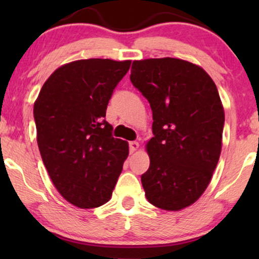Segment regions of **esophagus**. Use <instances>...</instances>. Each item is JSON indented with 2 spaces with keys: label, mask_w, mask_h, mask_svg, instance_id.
Here are the masks:
<instances>
[{
  "label": "esophagus",
  "mask_w": 259,
  "mask_h": 259,
  "mask_svg": "<svg viewBox=\"0 0 259 259\" xmlns=\"http://www.w3.org/2000/svg\"><path fill=\"white\" fill-rule=\"evenodd\" d=\"M138 148H139V143H137V141H131L130 143V152L131 153H134Z\"/></svg>",
  "instance_id": "esophagus-1"
}]
</instances>
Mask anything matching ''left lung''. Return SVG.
<instances>
[{
	"mask_svg": "<svg viewBox=\"0 0 259 259\" xmlns=\"http://www.w3.org/2000/svg\"><path fill=\"white\" fill-rule=\"evenodd\" d=\"M130 79L153 114L145 196L179 211L199 199L218 164L225 121L218 90L201 67L173 58L133 61Z\"/></svg>",
	"mask_w": 259,
	"mask_h": 259,
	"instance_id": "8db88e82",
	"label": "left lung"
}]
</instances>
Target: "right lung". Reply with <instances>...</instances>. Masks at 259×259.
Returning <instances> with one entry per match:
<instances>
[{
	"mask_svg": "<svg viewBox=\"0 0 259 259\" xmlns=\"http://www.w3.org/2000/svg\"><path fill=\"white\" fill-rule=\"evenodd\" d=\"M130 66V60L69 62L48 77L34 104L42 161L60 194L80 208L111 199L128 157V144L113 138L105 116Z\"/></svg>",
	"mask_w": 259,
	"mask_h": 259,
	"instance_id": "right-lung-1",
	"label": "right lung"
}]
</instances>
